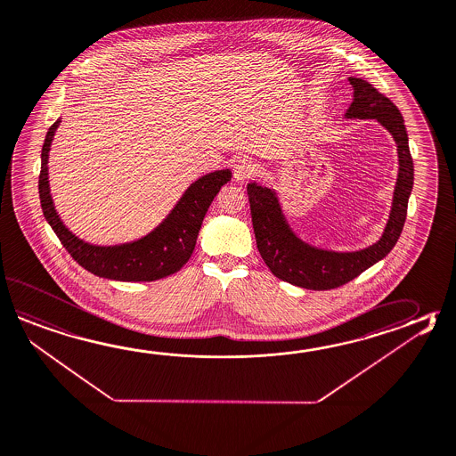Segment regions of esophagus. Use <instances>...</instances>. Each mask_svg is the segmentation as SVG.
Wrapping results in <instances>:
<instances>
[{
    "mask_svg": "<svg viewBox=\"0 0 456 456\" xmlns=\"http://www.w3.org/2000/svg\"><path fill=\"white\" fill-rule=\"evenodd\" d=\"M232 170L233 178L237 182H243V180H247L250 175H253L255 167H253V164H251V160H248V159H237L235 164H233Z\"/></svg>",
    "mask_w": 456,
    "mask_h": 456,
    "instance_id": "34e87169",
    "label": "esophagus"
}]
</instances>
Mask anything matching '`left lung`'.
I'll list each match as a JSON object with an SVG mask.
<instances>
[{
	"mask_svg": "<svg viewBox=\"0 0 456 456\" xmlns=\"http://www.w3.org/2000/svg\"><path fill=\"white\" fill-rule=\"evenodd\" d=\"M354 99L346 118H373L387 128L398 151V178L393 191L387 225L377 242L362 250L335 251L302 240L289 225L278 193L256 182L247 185L251 223L261 258L276 278L298 288L328 290L339 288L383 260L400 239L414 183V166L409 152L408 133L398 107L361 77H347Z\"/></svg>",
	"mask_w": 456,
	"mask_h": 456,
	"instance_id": "obj_1",
	"label": "left lung"
}]
</instances>
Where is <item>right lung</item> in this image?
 <instances>
[{"label": "right lung", "instance_id": "obj_1", "mask_svg": "<svg viewBox=\"0 0 456 456\" xmlns=\"http://www.w3.org/2000/svg\"><path fill=\"white\" fill-rule=\"evenodd\" d=\"M61 118L48 128L42 148V166L38 177V196L44 216L53 229L60 242L84 270L99 278L140 282L167 278L183 268L195 250L198 232L205 219L208 208L214 196L231 182L232 172L229 168L214 170L195 180L188 186L177 205L166 216V219L138 240L117 245H94L79 239L66 227L56 213L50 182H48V154L55 131Z\"/></svg>", "mask_w": 456, "mask_h": 456}]
</instances>
